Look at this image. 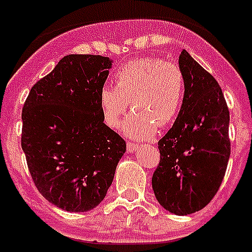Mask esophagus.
<instances>
[{"label": "esophagus", "mask_w": 252, "mask_h": 252, "mask_svg": "<svg viewBox=\"0 0 252 252\" xmlns=\"http://www.w3.org/2000/svg\"><path fill=\"white\" fill-rule=\"evenodd\" d=\"M136 148H137V144H134V142L130 141L126 142V149H128V152H130V153H133L134 150H136Z\"/></svg>", "instance_id": "1"}]
</instances>
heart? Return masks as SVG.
I'll return each instance as SVG.
<instances>
[{
	"mask_svg": "<svg viewBox=\"0 0 252 252\" xmlns=\"http://www.w3.org/2000/svg\"><path fill=\"white\" fill-rule=\"evenodd\" d=\"M184 95L186 78L176 63L159 57H138L118 69L115 86L102 87L99 106L107 126L118 128L130 102L134 111L123 129L134 138H148L156 133L157 126L175 122Z\"/></svg>",
	"mask_w": 252,
	"mask_h": 252,
	"instance_id": "1",
	"label": "heart"
}]
</instances>
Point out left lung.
<instances>
[{
	"mask_svg": "<svg viewBox=\"0 0 252 252\" xmlns=\"http://www.w3.org/2000/svg\"><path fill=\"white\" fill-rule=\"evenodd\" d=\"M186 78L183 107L158 141L159 163L152 178L166 211L186 216L203 209L219 191L230 157L229 107L211 73L182 51Z\"/></svg>",
	"mask_w": 252,
	"mask_h": 252,
	"instance_id": "left-lung-1",
	"label": "left lung"
}]
</instances>
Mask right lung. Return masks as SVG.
<instances>
[{
  "label": "right lung",
  "instance_id": "1",
  "mask_svg": "<svg viewBox=\"0 0 252 252\" xmlns=\"http://www.w3.org/2000/svg\"><path fill=\"white\" fill-rule=\"evenodd\" d=\"M111 61L68 55L30 90L22 149L37 191L68 212H86L107 193L126 141L103 123L99 94Z\"/></svg>",
  "mask_w": 252,
  "mask_h": 252
}]
</instances>
